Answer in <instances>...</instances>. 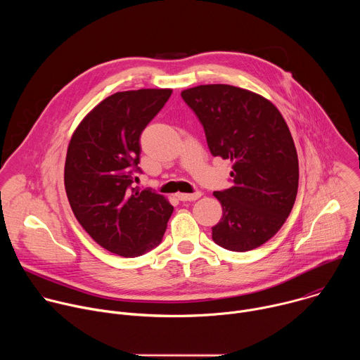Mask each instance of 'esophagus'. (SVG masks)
Here are the masks:
<instances>
[{
    "instance_id": "34e87169",
    "label": "esophagus",
    "mask_w": 360,
    "mask_h": 360,
    "mask_svg": "<svg viewBox=\"0 0 360 360\" xmlns=\"http://www.w3.org/2000/svg\"><path fill=\"white\" fill-rule=\"evenodd\" d=\"M178 199L181 200H196L202 196V192H193V193H178Z\"/></svg>"
}]
</instances>
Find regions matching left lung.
Listing matches in <instances>:
<instances>
[{"mask_svg":"<svg viewBox=\"0 0 360 360\" xmlns=\"http://www.w3.org/2000/svg\"><path fill=\"white\" fill-rule=\"evenodd\" d=\"M200 121L214 157L232 161L233 186L214 192L222 218L212 228L219 246L246 252L285 224L297 193L299 164L290 131L271 101L225 84L181 92Z\"/></svg>","mask_w":360,"mask_h":360,"instance_id":"8db88e82","label":"left lung"}]
</instances>
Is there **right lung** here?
Segmentation results:
<instances>
[{
  "mask_svg": "<svg viewBox=\"0 0 360 360\" xmlns=\"http://www.w3.org/2000/svg\"><path fill=\"white\" fill-rule=\"evenodd\" d=\"M172 89L117 92L81 121L71 136L64 184L86 233L111 253L135 258L158 246L174 207L152 189L139 191V138Z\"/></svg>",
  "mask_w": 360,
  "mask_h": 360,
  "instance_id": "right-lung-1",
  "label": "right lung"
}]
</instances>
